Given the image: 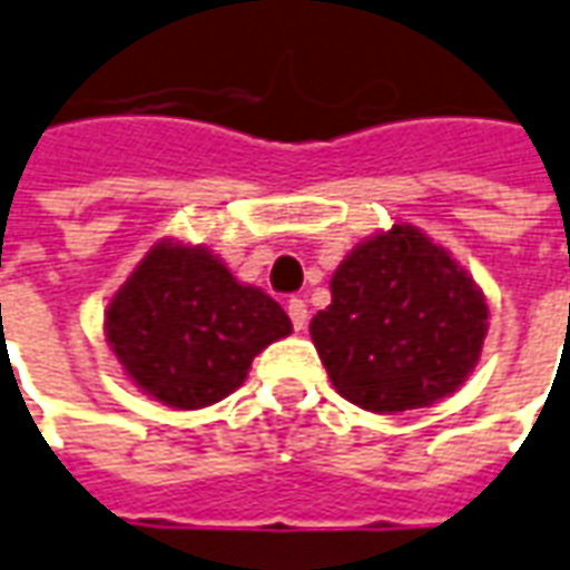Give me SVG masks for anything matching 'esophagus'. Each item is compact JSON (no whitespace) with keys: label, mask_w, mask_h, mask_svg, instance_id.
Segmentation results:
<instances>
[{"label":"esophagus","mask_w":570,"mask_h":570,"mask_svg":"<svg viewBox=\"0 0 570 570\" xmlns=\"http://www.w3.org/2000/svg\"><path fill=\"white\" fill-rule=\"evenodd\" d=\"M288 316H292L294 331L306 328V304L301 297H292V301H288Z\"/></svg>","instance_id":"obj_1"}]
</instances>
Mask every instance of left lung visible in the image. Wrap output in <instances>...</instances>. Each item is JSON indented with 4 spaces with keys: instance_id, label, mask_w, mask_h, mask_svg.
Returning a JSON list of instances; mask_svg holds the SVG:
<instances>
[{
    "instance_id": "obj_1",
    "label": "left lung",
    "mask_w": 570,
    "mask_h": 570,
    "mask_svg": "<svg viewBox=\"0 0 570 570\" xmlns=\"http://www.w3.org/2000/svg\"><path fill=\"white\" fill-rule=\"evenodd\" d=\"M485 331L475 282L407 224L362 242L331 276V304L309 322L337 393L374 414L454 393L479 362Z\"/></svg>"
}]
</instances>
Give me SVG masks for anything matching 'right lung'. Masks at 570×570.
<instances>
[{
    "label": "right lung",
    "mask_w": 570,
    "mask_h": 570,
    "mask_svg": "<svg viewBox=\"0 0 570 570\" xmlns=\"http://www.w3.org/2000/svg\"><path fill=\"white\" fill-rule=\"evenodd\" d=\"M285 334L292 318L273 297L171 242L144 257L107 309V341L128 377L171 407L220 402Z\"/></svg>",
    "instance_id": "1"
}]
</instances>
